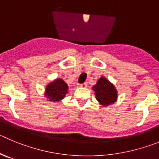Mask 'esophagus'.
Returning <instances> with one entry per match:
<instances>
[{"label": "esophagus", "instance_id": "obj_1", "mask_svg": "<svg viewBox=\"0 0 159 159\" xmlns=\"http://www.w3.org/2000/svg\"><path fill=\"white\" fill-rule=\"evenodd\" d=\"M78 87H83V88H86V87H87V83H84V84H79Z\"/></svg>", "mask_w": 159, "mask_h": 159}]
</instances>
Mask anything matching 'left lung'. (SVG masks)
I'll return each mask as SVG.
<instances>
[{
	"label": "left lung",
	"instance_id": "8db88e82",
	"mask_svg": "<svg viewBox=\"0 0 159 159\" xmlns=\"http://www.w3.org/2000/svg\"><path fill=\"white\" fill-rule=\"evenodd\" d=\"M96 99L101 106H108L114 104L117 100L118 94L115 86L105 76H101L92 87Z\"/></svg>",
	"mask_w": 159,
	"mask_h": 159
}]
</instances>
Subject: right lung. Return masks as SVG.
<instances>
[{
  "label": "right lung",
  "mask_w": 159,
  "mask_h": 159,
  "mask_svg": "<svg viewBox=\"0 0 159 159\" xmlns=\"http://www.w3.org/2000/svg\"><path fill=\"white\" fill-rule=\"evenodd\" d=\"M68 91V86L63 79L57 78L46 86L44 97L50 102H57L65 98Z\"/></svg>",
  "instance_id": "1"
}]
</instances>
